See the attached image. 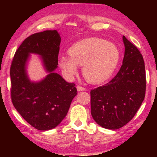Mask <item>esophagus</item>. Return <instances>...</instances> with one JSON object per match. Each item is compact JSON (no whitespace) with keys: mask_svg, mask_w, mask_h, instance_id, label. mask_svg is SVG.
Listing matches in <instances>:
<instances>
[{"mask_svg":"<svg viewBox=\"0 0 157 157\" xmlns=\"http://www.w3.org/2000/svg\"><path fill=\"white\" fill-rule=\"evenodd\" d=\"M76 89L78 91H85L86 90L85 88H83V86H77Z\"/></svg>","mask_w":157,"mask_h":157,"instance_id":"obj_1","label":"esophagus"}]
</instances>
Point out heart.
Listing matches in <instances>:
<instances>
[{"label": "heart", "mask_w": 157, "mask_h": 157, "mask_svg": "<svg viewBox=\"0 0 157 157\" xmlns=\"http://www.w3.org/2000/svg\"><path fill=\"white\" fill-rule=\"evenodd\" d=\"M68 55L60 56L58 64L66 79L72 81L78 74V66H82L86 80L99 83L111 77L117 68L121 52L117 45L99 38H90L75 43Z\"/></svg>", "instance_id": "obj_1"}]
</instances>
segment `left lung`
I'll return each instance as SVG.
<instances>
[{"mask_svg":"<svg viewBox=\"0 0 157 157\" xmlns=\"http://www.w3.org/2000/svg\"><path fill=\"white\" fill-rule=\"evenodd\" d=\"M123 64L108 83L91 91V112L96 123L119 129L133 119L145 97L146 73L143 56L123 36Z\"/></svg>","mask_w":157,"mask_h":157,"instance_id":"8db88e82","label":"left lung"}]
</instances>
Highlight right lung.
Listing matches in <instances>:
<instances>
[{
  "instance_id": "obj_1",
  "label": "right lung",
  "mask_w": 157,
  "mask_h": 157,
  "mask_svg": "<svg viewBox=\"0 0 157 157\" xmlns=\"http://www.w3.org/2000/svg\"><path fill=\"white\" fill-rule=\"evenodd\" d=\"M61 40L56 30L30 36L16 51L10 66L13 104L28 123L40 131L56 127L66 117L77 94L74 83L66 82L55 72ZM31 54L40 56L47 73L40 81H31L27 75Z\"/></svg>"
}]
</instances>
